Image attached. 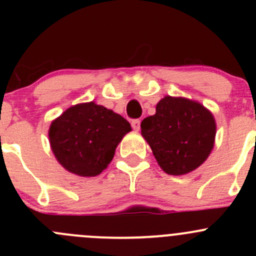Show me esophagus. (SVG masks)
<instances>
[{
    "label": "esophagus",
    "instance_id": "34e87169",
    "mask_svg": "<svg viewBox=\"0 0 256 256\" xmlns=\"http://www.w3.org/2000/svg\"><path fill=\"white\" fill-rule=\"evenodd\" d=\"M140 122L141 121L138 120V118H135V120L131 121V126H132L134 130H136V131L140 130Z\"/></svg>",
    "mask_w": 256,
    "mask_h": 256
}]
</instances>
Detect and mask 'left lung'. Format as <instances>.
Returning <instances> with one entry per match:
<instances>
[{"label": "left lung", "mask_w": 256, "mask_h": 256, "mask_svg": "<svg viewBox=\"0 0 256 256\" xmlns=\"http://www.w3.org/2000/svg\"><path fill=\"white\" fill-rule=\"evenodd\" d=\"M216 124L200 102L180 96H164L156 114L144 118L141 135L150 144L158 166L180 176L200 166L214 147Z\"/></svg>", "instance_id": "left-lung-1"}]
</instances>
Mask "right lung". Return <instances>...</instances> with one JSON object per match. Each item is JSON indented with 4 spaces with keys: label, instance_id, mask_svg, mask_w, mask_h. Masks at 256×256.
Returning <instances> with one entry per match:
<instances>
[{
    "label": "right lung",
    "instance_id": "right-lung-1",
    "mask_svg": "<svg viewBox=\"0 0 256 256\" xmlns=\"http://www.w3.org/2000/svg\"><path fill=\"white\" fill-rule=\"evenodd\" d=\"M131 131L126 118L94 102L66 109L49 126L56 161L70 174L95 177L112 161L115 150Z\"/></svg>",
    "mask_w": 256,
    "mask_h": 256
}]
</instances>
